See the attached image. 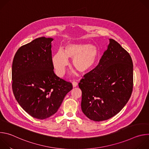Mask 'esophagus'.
<instances>
[{
	"mask_svg": "<svg viewBox=\"0 0 149 149\" xmlns=\"http://www.w3.org/2000/svg\"><path fill=\"white\" fill-rule=\"evenodd\" d=\"M72 86H73V87H76L78 86V82H76V81H73L72 82Z\"/></svg>",
	"mask_w": 149,
	"mask_h": 149,
	"instance_id": "34e87169",
	"label": "esophagus"
}]
</instances>
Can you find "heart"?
<instances>
[{"label": "heart", "mask_w": 149, "mask_h": 149, "mask_svg": "<svg viewBox=\"0 0 149 149\" xmlns=\"http://www.w3.org/2000/svg\"><path fill=\"white\" fill-rule=\"evenodd\" d=\"M99 56L98 48L94 45L82 44H68L63 49L58 51L53 56L52 61L59 76L64 73L68 64V59H73L74 67L81 73L91 71L95 67Z\"/></svg>", "instance_id": "heart-1"}]
</instances>
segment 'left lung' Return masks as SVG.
Returning <instances> with one entry per match:
<instances>
[{"label":"left lung","mask_w":149,"mask_h":149,"mask_svg":"<svg viewBox=\"0 0 149 149\" xmlns=\"http://www.w3.org/2000/svg\"><path fill=\"white\" fill-rule=\"evenodd\" d=\"M78 86L82 91L81 109L88 118L101 121L116 116L133 91V65L130 54L110 39L98 65L84 75Z\"/></svg>","instance_id":"obj_1"}]
</instances>
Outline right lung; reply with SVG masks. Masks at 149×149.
Masks as SVG:
<instances>
[{"mask_svg": "<svg viewBox=\"0 0 149 149\" xmlns=\"http://www.w3.org/2000/svg\"><path fill=\"white\" fill-rule=\"evenodd\" d=\"M52 38L40 37L20 47L12 63V90L19 104L33 118L43 120L54 115L67 94L70 82L54 73Z\"/></svg>", "mask_w": 149, "mask_h": 149, "instance_id": "obj_1", "label": "right lung"}]
</instances>
